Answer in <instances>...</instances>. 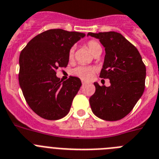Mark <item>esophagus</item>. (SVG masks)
<instances>
[{
    "label": "esophagus",
    "mask_w": 159,
    "mask_h": 159,
    "mask_svg": "<svg viewBox=\"0 0 159 159\" xmlns=\"http://www.w3.org/2000/svg\"><path fill=\"white\" fill-rule=\"evenodd\" d=\"M81 83H82V85H85V84H86V82H85V81H81Z\"/></svg>",
    "instance_id": "1"
}]
</instances>
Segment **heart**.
<instances>
[{"label":"heart","instance_id":"heart-1","mask_svg":"<svg viewBox=\"0 0 159 159\" xmlns=\"http://www.w3.org/2000/svg\"><path fill=\"white\" fill-rule=\"evenodd\" d=\"M88 49H89L91 53L93 55L96 54L97 53H98L100 51L102 50V46L100 44L96 41L91 40V41H88L87 43ZM74 55V47H72L71 49L69 51V58L71 60L73 59ZM73 74L80 78L82 80H89L93 78V74L95 73V69L91 66H78L76 68H74L72 71Z\"/></svg>","mask_w":159,"mask_h":159}]
</instances>
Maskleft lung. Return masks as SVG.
Instances as JSON below:
<instances>
[{"instance_id": "obj_1", "label": "left lung", "mask_w": 159, "mask_h": 159, "mask_svg": "<svg viewBox=\"0 0 159 159\" xmlns=\"http://www.w3.org/2000/svg\"><path fill=\"white\" fill-rule=\"evenodd\" d=\"M87 36L99 39L106 55L100 78L110 79V85L94 82L95 93L89 98L91 110L99 118L118 121L127 115L143 95L146 66L136 47L119 33L105 32Z\"/></svg>"}]
</instances>
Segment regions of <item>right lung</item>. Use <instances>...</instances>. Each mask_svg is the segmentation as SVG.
Instances as JSON below:
<instances>
[{"instance_id": "right-lung-1", "label": "right lung", "mask_w": 159, "mask_h": 159, "mask_svg": "<svg viewBox=\"0 0 159 159\" xmlns=\"http://www.w3.org/2000/svg\"><path fill=\"white\" fill-rule=\"evenodd\" d=\"M85 34L61 29L38 34L25 47L19 57V84L32 110L47 120H58L68 114L72 102L81 85L70 77L61 82L58 68L69 63V51Z\"/></svg>"}]
</instances>
